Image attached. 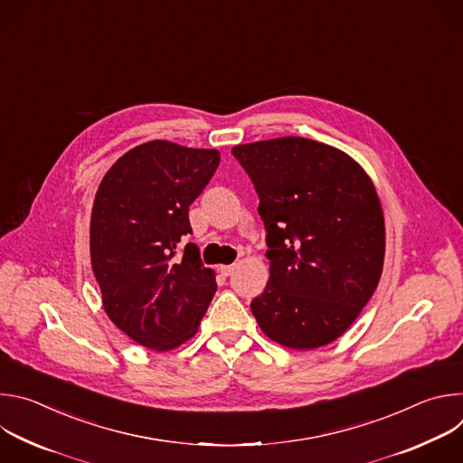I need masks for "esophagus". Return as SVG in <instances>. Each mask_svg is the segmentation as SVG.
<instances>
[{
    "instance_id": "obj_1",
    "label": "esophagus",
    "mask_w": 463,
    "mask_h": 463,
    "mask_svg": "<svg viewBox=\"0 0 463 463\" xmlns=\"http://www.w3.org/2000/svg\"><path fill=\"white\" fill-rule=\"evenodd\" d=\"M234 269H236L234 263H231V266H222V275L223 277H231L234 273Z\"/></svg>"
}]
</instances>
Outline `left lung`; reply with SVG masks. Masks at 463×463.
Wrapping results in <instances>:
<instances>
[{
    "instance_id": "1",
    "label": "left lung",
    "mask_w": 463,
    "mask_h": 463,
    "mask_svg": "<svg viewBox=\"0 0 463 463\" xmlns=\"http://www.w3.org/2000/svg\"><path fill=\"white\" fill-rule=\"evenodd\" d=\"M260 195L269 280L250 311L271 341L315 350L339 339L373 295L384 263V216L364 168L304 137L238 145Z\"/></svg>"
}]
</instances>
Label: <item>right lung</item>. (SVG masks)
Wrapping results in <instances>:
<instances>
[{
    "mask_svg": "<svg viewBox=\"0 0 463 463\" xmlns=\"http://www.w3.org/2000/svg\"><path fill=\"white\" fill-rule=\"evenodd\" d=\"M220 165L218 150L148 141L120 156L91 209L90 254L111 322L137 345L170 352L190 341L216 293V273L188 232V207Z\"/></svg>",
    "mask_w": 463,
    "mask_h": 463,
    "instance_id": "obj_1",
    "label": "right lung"
}]
</instances>
